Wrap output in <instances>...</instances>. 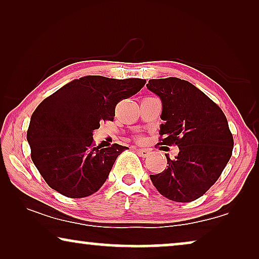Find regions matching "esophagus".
Wrapping results in <instances>:
<instances>
[{
  "mask_svg": "<svg viewBox=\"0 0 259 259\" xmlns=\"http://www.w3.org/2000/svg\"><path fill=\"white\" fill-rule=\"evenodd\" d=\"M136 151H137V153L143 158H147L151 153V151L147 150V148H138V147H136Z\"/></svg>",
  "mask_w": 259,
  "mask_h": 259,
  "instance_id": "1",
  "label": "esophagus"
}]
</instances>
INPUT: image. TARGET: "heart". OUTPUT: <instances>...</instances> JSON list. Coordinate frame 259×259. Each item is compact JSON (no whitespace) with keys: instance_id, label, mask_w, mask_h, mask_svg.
I'll return each instance as SVG.
<instances>
[{"instance_id":"1","label":"heart","mask_w":259,"mask_h":259,"mask_svg":"<svg viewBox=\"0 0 259 259\" xmlns=\"http://www.w3.org/2000/svg\"><path fill=\"white\" fill-rule=\"evenodd\" d=\"M141 139H143V138H140V137H139V138H138V140H139V141H141Z\"/></svg>"}]
</instances>
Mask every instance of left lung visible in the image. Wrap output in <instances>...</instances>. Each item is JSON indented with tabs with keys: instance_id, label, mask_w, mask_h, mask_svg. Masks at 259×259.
<instances>
[{
	"instance_id": "8db88e82",
	"label": "left lung",
	"mask_w": 259,
	"mask_h": 259,
	"mask_svg": "<svg viewBox=\"0 0 259 259\" xmlns=\"http://www.w3.org/2000/svg\"><path fill=\"white\" fill-rule=\"evenodd\" d=\"M147 88L161 99L160 145L178 146L161 173L151 180L161 196L189 203L203 196L221 177L233 150V137L221 107L189 81L152 79Z\"/></svg>"
}]
</instances>
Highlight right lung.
Here are the masks:
<instances>
[{
	"instance_id": "1",
	"label": "right lung",
	"mask_w": 259,
	"mask_h": 259,
	"mask_svg": "<svg viewBox=\"0 0 259 259\" xmlns=\"http://www.w3.org/2000/svg\"><path fill=\"white\" fill-rule=\"evenodd\" d=\"M146 80L88 75L46 98L27 131L30 157L49 187L68 198L97 192L126 146H95L93 131L113 121L115 106L137 94Z\"/></svg>"
}]
</instances>
